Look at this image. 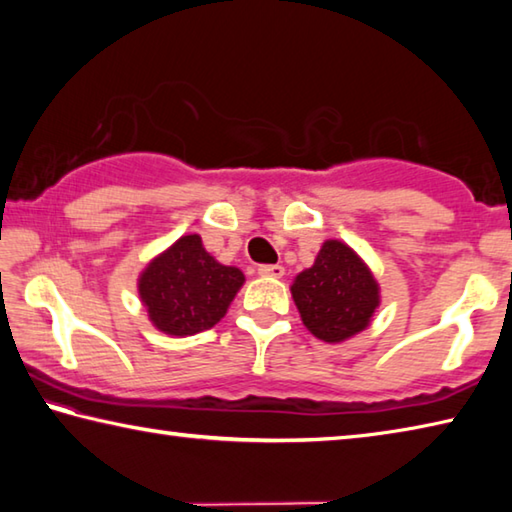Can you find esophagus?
Returning <instances> with one entry per match:
<instances>
[{"mask_svg":"<svg viewBox=\"0 0 512 512\" xmlns=\"http://www.w3.org/2000/svg\"><path fill=\"white\" fill-rule=\"evenodd\" d=\"M259 275L264 277H282L284 275V266L282 264H262L257 268Z\"/></svg>","mask_w":512,"mask_h":512,"instance_id":"obj_1","label":"esophagus"}]
</instances>
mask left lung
Wrapping results in <instances>:
<instances>
[{"mask_svg": "<svg viewBox=\"0 0 512 512\" xmlns=\"http://www.w3.org/2000/svg\"><path fill=\"white\" fill-rule=\"evenodd\" d=\"M300 318L320 341L339 343L366 329L379 305L368 266L341 241H325L316 262L291 287Z\"/></svg>", "mask_w": 512, "mask_h": 512, "instance_id": "1", "label": "left lung"}]
</instances>
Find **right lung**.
Instances as JSON below:
<instances>
[{"mask_svg": "<svg viewBox=\"0 0 512 512\" xmlns=\"http://www.w3.org/2000/svg\"><path fill=\"white\" fill-rule=\"evenodd\" d=\"M241 284L239 268L219 264L201 237L187 235L146 266L140 298L164 334L192 336L219 323Z\"/></svg>", "mask_w": 512, "mask_h": 512, "instance_id": "1", "label": "right lung"}]
</instances>
